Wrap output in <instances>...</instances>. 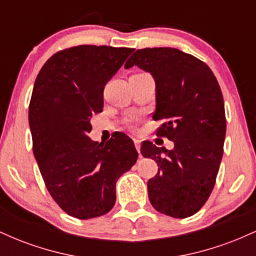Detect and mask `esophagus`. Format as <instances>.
I'll use <instances>...</instances> for the list:
<instances>
[{"label": "esophagus", "mask_w": 256, "mask_h": 256, "mask_svg": "<svg viewBox=\"0 0 256 256\" xmlns=\"http://www.w3.org/2000/svg\"><path fill=\"white\" fill-rule=\"evenodd\" d=\"M134 146H136L137 152H140V140H138V138H134Z\"/></svg>", "instance_id": "obj_1"}]
</instances>
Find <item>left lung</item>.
I'll list each match as a JSON object with an SVG mask.
<instances>
[{"label": "left lung", "instance_id": "8db88e82", "mask_svg": "<svg viewBox=\"0 0 256 256\" xmlns=\"http://www.w3.org/2000/svg\"><path fill=\"white\" fill-rule=\"evenodd\" d=\"M138 66L156 84L152 119L162 120L158 137L174 143L172 150L144 140L140 152L156 161L148 196L158 212L188 218L206 204L224 152V98L216 76L204 61L174 48L138 49L125 68Z\"/></svg>", "mask_w": 256, "mask_h": 256}]
</instances>
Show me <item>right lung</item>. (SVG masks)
Instances as JSON below:
<instances>
[{
	"label": "right lung",
	"mask_w": 256,
	"mask_h": 256,
	"mask_svg": "<svg viewBox=\"0 0 256 256\" xmlns=\"http://www.w3.org/2000/svg\"><path fill=\"white\" fill-rule=\"evenodd\" d=\"M132 48L77 46L48 58L34 82L28 124L44 184L68 216H104L116 204V183L136 164L125 134L107 143L91 140L90 119L104 108L106 84Z\"/></svg>",
	"instance_id": "obj_1"
}]
</instances>
